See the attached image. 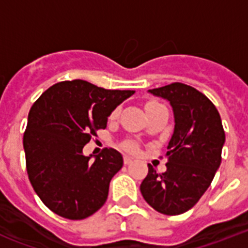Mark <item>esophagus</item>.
Instances as JSON below:
<instances>
[{
  "mask_svg": "<svg viewBox=\"0 0 248 248\" xmlns=\"http://www.w3.org/2000/svg\"><path fill=\"white\" fill-rule=\"evenodd\" d=\"M124 165H130V163L132 162V158L131 157H128V155H124Z\"/></svg>",
  "mask_w": 248,
  "mask_h": 248,
  "instance_id": "esophagus-1",
  "label": "esophagus"
}]
</instances>
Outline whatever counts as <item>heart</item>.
Segmentation results:
<instances>
[{
  "instance_id": "obj_1",
  "label": "heart",
  "mask_w": 248,
  "mask_h": 248,
  "mask_svg": "<svg viewBox=\"0 0 248 248\" xmlns=\"http://www.w3.org/2000/svg\"><path fill=\"white\" fill-rule=\"evenodd\" d=\"M153 104H155V101H149V103L145 105V108H149V107ZM118 112H120L118 109H114V110L112 112V114H110V118L114 120V118L118 116ZM124 151L130 152V153H136V152H138V147H136V144L134 143V141H126V143L124 144Z\"/></svg>"
}]
</instances>
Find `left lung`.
<instances>
[{
	"instance_id": "1",
	"label": "left lung",
	"mask_w": 248,
	"mask_h": 248,
	"mask_svg": "<svg viewBox=\"0 0 248 248\" xmlns=\"http://www.w3.org/2000/svg\"><path fill=\"white\" fill-rule=\"evenodd\" d=\"M149 93L172 105L175 128L165 155L167 170L159 173L148 165L140 192L155 211L180 215L190 210L211 185L221 163L225 132L214 103L192 86L173 82Z\"/></svg>"
}]
</instances>
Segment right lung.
I'll return each mask as SVG.
<instances>
[{
    "instance_id": "add662e5",
    "label": "right lung",
    "mask_w": 248,
    "mask_h": 248,
    "mask_svg": "<svg viewBox=\"0 0 248 248\" xmlns=\"http://www.w3.org/2000/svg\"><path fill=\"white\" fill-rule=\"evenodd\" d=\"M134 93L73 79L52 85L34 101L23 136L27 173L37 196L56 215L82 220L105 203L122 155L104 148L90 161L82 149Z\"/></svg>"
}]
</instances>
